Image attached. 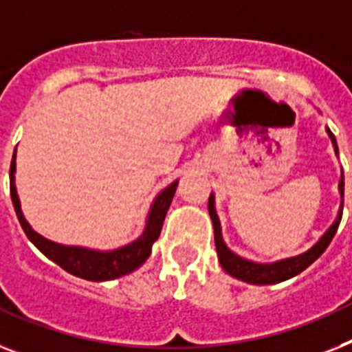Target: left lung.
Instances as JSON below:
<instances>
[{
    "label": "left lung",
    "instance_id": "obj_1",
    "mask_svg": "<svg viewBox=\"0 0 352 352\" xmlns=\"http://www.w3.org/2000/svg\"><path fill=\"white\" fill-rule=\"evenodd\" d=\"M326 131L327 135H329L331 142H333L336 156H338V145H336L335 135L331 133L329 127H326ZM338 190L340 197H342L338 208V216H336V219L333 221V225L324 232V235H322L320 239L316 241L311 248L306 250L304 254L293 255V257H287V259L275 261V263H255V261L245 259V257L234 254V252L226 246V243L223 241L221 223H219V217H217L216 212V197H214V194H210V197H208V214H210L212 225H214V241H216L217 257H219V263H221L223 270H225L228 275H232V277L243 280V283L257 284V286L283 283V280H287V278L302 274L307 266H311V264L326 252V248L329 246L333 237H335L336 230H338L340 219H342V210H344V173L340 176Z\"/></svg>",
    "mask_w": 352,
    "mask_h": 352
}]
</instances>
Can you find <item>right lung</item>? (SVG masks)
Instances as JSON below:
<instances>
[{"label":"right lung","instance_id":"obj_1","mask_svg":"<svg viewBox=\"0 0 352 352\" xmlns=\"http://www.w3.org/2000/svg\"><path fill=\"white\" fill-rule=\"evenodd\" d=\"M176 187H178V179L170 183L169 187H165L155 197V201L149 208V214H147V219H145L144 232L133 243H127V245L115 250L68 246L46 239L28 225V221L23 216L21 201H19L16 188V151H14L12 164H10V196H12L17 219L21 223L26 237L32 241V245L36 246L41 254L46 255L55 264H59L60 268L66 270L68 274L86 278V280H95V283H104V280L124 277V275L140 268L142 264L149 259L151 250H153L155 241L160 237V232H162V226H164V219L170 207Z\"/></svg>","mask_w":352,"mask_h":352}]
</instances>
